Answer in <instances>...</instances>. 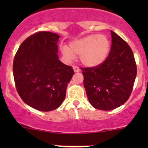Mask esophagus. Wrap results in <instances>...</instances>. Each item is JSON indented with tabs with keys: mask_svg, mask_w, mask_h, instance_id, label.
I'll return each instance as SVG.
<instances>
[{
	"mask_svg": "<svg viewBox=\"0 0 148 148\" xmlns=\"http://www.w3.org/2000/svg\"><path fill=\"white\" fill-rule=\"evenodd\" d=\"M73 70H74V72L75 73H78V72L80 71V69H79V67H78V66H73Z\"/></svg>",
	"mask_w": 148,
	"mask_h": 148,
	"instance_id": "1",
	"label": "esophagus"
}]
</instances>
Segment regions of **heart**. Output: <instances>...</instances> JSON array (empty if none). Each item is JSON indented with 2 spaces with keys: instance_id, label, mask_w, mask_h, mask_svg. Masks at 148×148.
<instances>
[{
  "instance_id": "obj_1",
  "label": "heart",
  "mask_w": 148,
  "mask_h": 148,
  "mask_svg": "<svg viewBox=\"0 0 148 148\" xmlns=\"http://www.w3.org/2000/svg\"><path fill=\"white\" fill-rule=\"evenodd\" d=\"M63 55L69 61L80 56V61L86 66L95 67L101 64L108 58L110 41L107 35L91 34L73 40L69 47L61 49Z\"/></svg>"
}]
</instances>
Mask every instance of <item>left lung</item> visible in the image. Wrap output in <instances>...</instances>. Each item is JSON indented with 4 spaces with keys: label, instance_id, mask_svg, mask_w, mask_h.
I'll use <instances>...</instances> for the list:
<instances>
[{
    "label": "left lung",
    "instance_id": "left-lung-1",
    "mask_svg": "<svg viewBox=\"0 0 148 148\" xmlns=\"http://www.w3.org/2000/svg\"><path fill=\"white\" fill-rule=\"evenodd\" d=\"M110 32L112 45L107 59L98 66L81 68L89 101L101 110L116 109L126 102L137 73L130 46L114 32Z\"/></svg>",
    "mask_w": 148,
    "mask_h": 148
}]
</instances>
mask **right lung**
<instances>
[{"label":"right lung","mask_w":148,"mask_h":148,"mask_svg":"<svg viewBox=\"0 0 148 148\" xmlns=\"http://www.w3.org/2000/svg\"><path fill=\"white\" fill-rule=\"evenodd\" d=\"M59 38L44 31L33 34L21 44L13 61L17 91L23 102L38 110L57 109L74 74L72 66L58 59Z\"/></svg>","instance_id":"add662e5"}]
</instances>
